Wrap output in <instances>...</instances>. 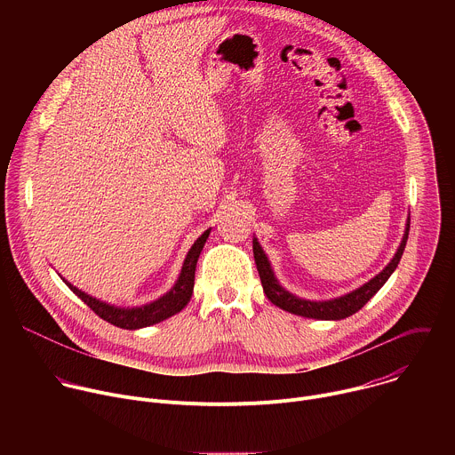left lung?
I'll use <instances>...</instances> for the list:
<instances>
[{
  "label": "left lung",
  "instance_id": "obj_1",
  "mask_svg": "<svg viewBox=\"0 0 455 455\" xmlns=\"http://www.w3.org/2000/svg\"><path fill=\"white\" fill-rule=\"evenodd\" d=\"M409 228H411V216L407 218L405 234L402 237V243H400L395 257L379 274H376L371 281H367L360 288H356L346 295L328 299V300L302 299V297L290 293L284 286H281V283L277 281L274 268L268 261V255L265 253L263 246L259 244L257 237H253V259H255L259 277H261L263 290L272 304L279 306L281 309H284L288 313L299 315V316H307V318H316V320H342L346 316H351L358 309H362L367 304V300H371L378 293V290L388 281V277L393 275V272L396 270L400 259L403 255L407 237H409Z\"/></svg>",
  "mask_w": 455,
  "mask_h": 455
}]
</instances>
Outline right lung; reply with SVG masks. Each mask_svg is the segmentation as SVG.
<instances>
[{
	"label": "right lung",
	"mask_w": 455,
	"mask_h": 455,
	"mask_svg": "<svg viewBox=\"0 0 455 455\" xmlns=\"http://www.w3.org/2000/svg\"><path fill=\"white\" fill-rule=\"evenodd\" d=\"M209 234H211V228H207L196 241H194V244L190 246V250L185 255L181 272H180L176 283L172 284V288L167 293H164L162 297H158L156 300H151L142 306H133V307L115 306L106 300L88 295L86 291L79 290L77 286H74L64 277H60V279L86 306H90L100 318L113 323V326L122 328V330H142V328L153 326V323H158V322L180 313L188 304L192 290H194V272H196L198 257L209 239Z\"/></svg>",
	"instance_id": "1"
}]
</instances>
